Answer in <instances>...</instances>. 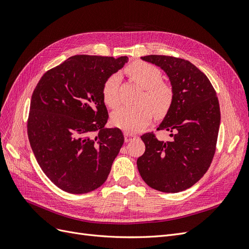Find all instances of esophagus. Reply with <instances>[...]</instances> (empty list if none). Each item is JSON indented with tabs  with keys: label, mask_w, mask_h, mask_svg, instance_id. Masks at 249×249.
Segmentation results:
<instances>
[{
	"label": "esophagus",
	"mask_w": 249,
	"mask_h": 249,
	"mask_svg": "<svg viewBox=\"0 0 249 249\" xmlns=\"http://www.w3.org/2000/svg\"><path fill=\"white\" fill-rule=\"evenodd\" d=\"M137 137L135 136V135H133V134H129V133H125L124 134V140H125V142H129V141H132V140H134V139H136Z\"/></svg>",
	"instance_id": "1"
}]
</instances>
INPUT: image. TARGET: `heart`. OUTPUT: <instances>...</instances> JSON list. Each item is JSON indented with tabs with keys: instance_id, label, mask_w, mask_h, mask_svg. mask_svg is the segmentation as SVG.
<instances>
[{
	"instance_id": "b5f03b06",
	"label": "heart",
	"mask_w": 249,
	"mask_h": 249,
	"mask_svg": "<svg viewBox=\"0 0 249 249\" xmlns=\"http://www.w3.org/2000/svg\"><path fill=\"white\" fill-rule=\"evenodd\" d=\"M126 73L143 90L138 103L140 105L128 107L124 106L112 113L114 125L127 133H137L152 122L153 110L159 115L166 113L173 100L172 88L162 82L161 71L151 64L136 62L126 68ZM120 76L111 75L104 82L102 95L109 107L115 108L120 104L118 98Z\"/></svg>"
}]
</instances>
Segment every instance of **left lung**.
<instances>
[{"label":"left lung","mask_w":249,"mask_h":249,"mask_svg":"<svg viewBox=\"0 0 249 249\" xmlns=\"http://www.w3.org/2000/svg\"><path fill=\"white\" fill-rule=\"evenodd\" d=\"M143 61L160 67L169 77L173 100L157 131L171 140H158L153 132L141 137L145 153L137 160L143 180L162 193H179L196 183L215 155L221 121L219 100L208 77L183 58L151 54Z\"/></svg>","instance_id":"obj_1"}]
</instances>
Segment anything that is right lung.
I'll use <instances>...</instances> for the list:
<instances>
[{
	"label": "right lung",
	"mask_w": 249,
	"mask_h": 249,
	"mask_svg": "<svg viewBox=\"0 0 249 249\" xmlns=\"http://www.w3.org/2000/svg\"><path fill=\"white\" fill-rule=\"evenodd\" d=\"M127 60L71 56L43 74L33 91L29 143L44 174L67 193L86 194L107 179L124 138L120 128L104 127L108 112L102 88Z\"/></svg>",
	"instance_id": "add662e5"
}]
</instances>
